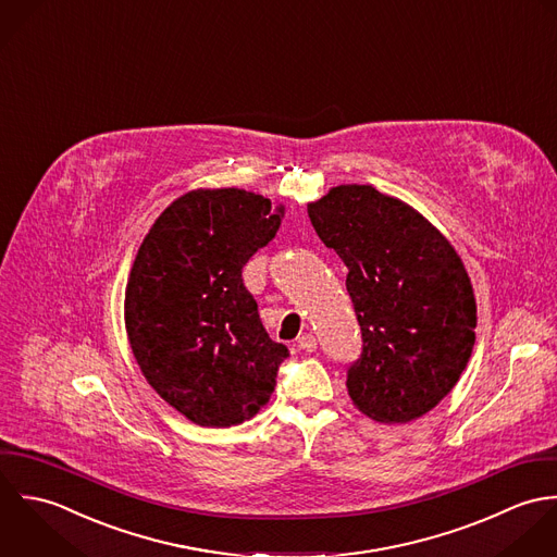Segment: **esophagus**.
<instances>
[{
	"instance_id": "esophagus-1",
	"label": "esophagus",
	"mask_w": 557,
	"mask_h": 557,
	"mask_svg": "<svg viewBox=\"0 0 557 557\" xmlns=\"http://www.w3.org/2000/svg\"><path fill=\"white\" fill-rule=\"evenodd\" d=\"M299 346L304 348V350H308V352H314L317 350V337L312 334H304L299 337Z\"/></svg>"
}]
</instances>
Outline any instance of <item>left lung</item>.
<instances>
[{
  "label": "left lung",
  "mask_w": 557,
  "mask_h": 557,
  "mask_svg": "<svg viewBox=\"0 0 557 557\" xmlns=\"http://www.w3.org/2000/svg\"><path fill=\"white\" fill-rule=\"evenodd\" d=\"M308 215L348 269L363 342L346 374L352 405L383 424L422 418L451 392L475 342L460 256L413 207L372 185L334 187Z\"/></svg>",
  "instance_id": "8db88e82"
}]
</instances>
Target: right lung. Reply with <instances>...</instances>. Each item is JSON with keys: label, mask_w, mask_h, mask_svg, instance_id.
I'll use <instances>...</instances> for the list:
<instances>
[{"label": "right lung", "mask_w": 557, "mask_h": 557, "mask_svg": "<svg viewBox=\"0 0 557 557\" xmlns=\"http://www.w3.org/2000/svg\"><path fill=\"white\" fill-rule=\"evenodd\" d=\"M282 218L284 207L245 189H196L137 249L124 293L131 350L150 387L198 426L240 424L275 389L288 348L264 332L243 267Z\"/></svg>", "instance_id": "add662e5"}]
</instances>
